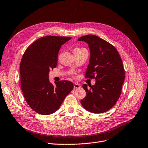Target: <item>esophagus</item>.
Here are the masks:
<instances>
[{
    "label": "esophagus",
    "mask_w": 148,
    "mask_h": 148,
    "mask_svg": "<svg viewBox=\"0 0 148 148\" xmlns=\"http://www.w3.org/2000/svg\"><path fill=\"white\" fill-rule=\"evenodd\" d=\"M80 88V85L79 84H76V83H75V84H74V88Z\"/></svg>",
    "instance_id": "esophagus-1"
}]
</instances>
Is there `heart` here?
I'll return each mask as SVG.
<instances>
[{
    "instance_id": "b5f03b06",
    "label": "heart",
    "mask_w": 148,
    "mask_h": 148,
    "mask_svg": "<svg viewBox=\"0 0 148 148\" xmlns=\"http://www.w3.org/2000/svg\"><path fill=\"white\" fill-rule=\"evenodd\" d=\"M82 49V48H76V49Z\"/></svg>"
}]
</instances>
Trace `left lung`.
Masks as SVG:
<instances>
[{
  "instance_id": "obj_1",
  "label": "left lung",
  "mask_w": 148,
  "mask_h": 148,
  "mask_svg": "<svg viewBox=\"0 0 148 148\" xmlns=\"http://www.w3.org/2000/svg\"><path fill=\"white\" fill-rule=\"evenodd\" d=\"M78 41H85L90 51V63L86 78H94V86L84 84L86 96L81 101L82 107L93 113H102L111 109L121 94L125 80V70L117 49L108 42L95 35L81 37Z\"/></svg>"
}]
</instances>
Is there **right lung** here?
<instances>
[{
    "label": "right lung",
    "mask_w": 148,
    "mask_h": 148,
    "mask_svg": "<svg viewBox=\"0 0 148 148\" xmlns=\"http://www.w3.org/2000/svg\"><path fill=\"white\" fill-rule=\"evenodd\" d=\"M71 37L47 36L35 41L25 51L20 65L21 88L29 107L42 115L51 114L60 107L73 88L69 81L49 82L50 70L57 65L62 45Z\"/></svg>",
    "instance_id": "obj_1"
}]
</instances>
